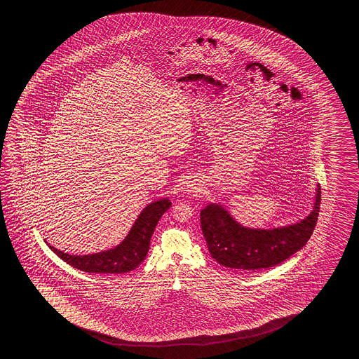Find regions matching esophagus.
I'll use <instances>...</instances> for the list:
<instances>
[{
	"instance_id": "obj_1",
	"label": "esophagus",
	"mask_w": 359,
	"mask_h": 359,
	"mask_svg": "<svg viewBox=\"0 0 359 359\" xmlns=\"http://www.w3.org/2000/svg\"><path fill=\"white\" fill-rule=\"evenodd\" d=\"M190 191H193V190L196 189V188H194V185H189Z\"/></svg>"
}]
</instances>
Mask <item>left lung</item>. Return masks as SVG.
I'll list each match as a JSON object with an SVG mask.
<instances>
[{
	"instance_id": "8db88e82",
	"label": "left lung",
	"mask_w": 359,
	"mask_h": 359,
	"mask_svg": "<svg viewBox=\"0 0 359 359\" xmlns=\"http://www.w3.org/2000/svg\"><path fill=\"white\" fill-rule=\"evenodd\" d=\"M320 185L313 210L299 224L273 230L248 229L219 204H208L201 212V227L210 255L231 269L260 271L283 263L310 240L318 221Z\"/></svg>"
}]
</instances>
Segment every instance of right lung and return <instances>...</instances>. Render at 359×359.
I'll return each instance as SVG.
<instances>
[{"mask_svg":"<svg viewBox=\"0 0 359 359\" xmlns=\"http://www.w3.org/2000/svg\"><path fill=\"white\" fill-rule=\"evenodd\" d=\"M170 205L171 202L169 199H160L149 204L135 219L128 236L114 249L90 255H69L57 250L53 246H49V244L48 246L63 262L79 271L99 274L127 273L135 269L144 260L149 252V241L156 224L163 213L169 210Z\"/></svg>","mask_w":359,"mask_h":359,"instance_id":"right-lung-1","label":"right lung"}]
</instances>
